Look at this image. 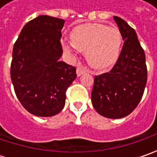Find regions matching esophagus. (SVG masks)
<instances>
[{"instance_id":"obj_1","label":"esophagus","mask_w":157,"mask_h":157,"mask_svg":"<svg viewBox=\"0 0 157 157\" xmlns=\"http://www.w3.org/2000/svg\"><path fill=\"white\" fill-rule=\"evenodd\" d=\"M77 75L78 76H81L82 74H84L85 72H86L87 71V70H86V68H85L82 64H78V66H77Z\"/></svg>"}]
</instances>
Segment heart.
<instances>
[{
    "label": "heart",
    "instance_id": "1",
    "mask_svg": "<svg viewBox=\"0 0 157 157\" xmlns=\"http://www.w3.org/2000/svg\"><path fill=\"white\" fill-rule=\"evenodd\" d=\"M71 38L72 44L62 42L63 51L75 49L86 52V60L95 69H106L117 62L122 45V35L117 27L100 23H85L75 27Z\"/></svg>",
    "mask_w": 157,
    "mask_h": 157
}]
</instances>
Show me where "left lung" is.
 I'll list each match as a JSON object with an SVG mask.
<instances>
[{
	"label": "left lung",
	"mask_w": 157,
	"mask_h": 157,
	"mask_svg": "<svg viewBox=\"0 0 157 157\" xmlns=\"http://www.w3.org/2000/svg\"><path fill=\"white\" fill-rule=\"evenodd\" d=\"M113 19L122 35L123 47L113 69L95 76L92 103L100 115L120 119L130 114L142 100L147 84V66L135 29L121 17Z\"/></svg>",
	"instance_id": "left-lung-1"
}]
</instances>
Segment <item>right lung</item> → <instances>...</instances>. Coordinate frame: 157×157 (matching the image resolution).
<instances>
[{"label":"right lung","instance_id":"right-lung-1","mask_svg":"<svg viewBox=\"0 0 157 157\" xmlns=\"http://www.w3.org/2000/svg\"><path fill=\"white\" fill-rule=\"evenodd\" d=\"M64 20L39 15L27 22L14 44L10 67L15 94L29 113L40 117L57 114L76 68L59 58Z\"/></svg>","mask_w":157,"mask_h":157}]
</instances>
